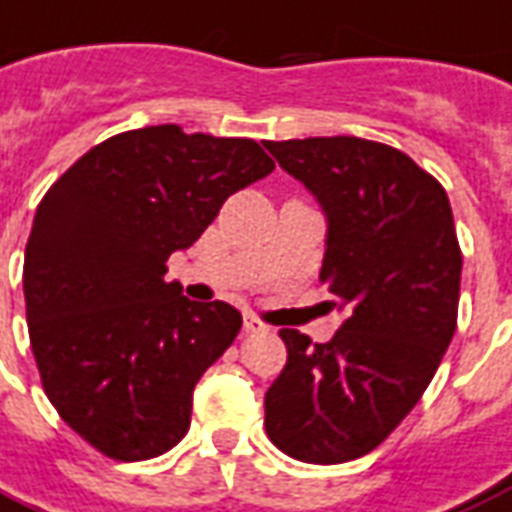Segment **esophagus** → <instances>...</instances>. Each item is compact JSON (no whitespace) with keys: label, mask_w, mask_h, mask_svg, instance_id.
<instances>
[{"label":"esophagus","mask_w":512,"mask_h":512,"mask_svg":"<svg viewBox=\"0 0 512 512\" xmlns=\"http://www.w3.org/2000/svg\"><path fill=\"white\" fill-rule=\"evenodd\" d=\"M242 326H245V332L248 334H256V332H267V326L261 324L256 315H245V321H242Z\"/></svg>","instance_id":"34e87169"}]
</instances>
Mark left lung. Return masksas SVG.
Returning <instances> with one entry per match:
<instances>
[{
    "instance_id": "left-lung-1",
    "label": "left lung",
    "mask_w": 512,
    "mask_h": 512,
    "mask_svg": "<svg viewBox=\"0 0 512 512\" xmlns=\"http://www.w3.org/2000/svg\"><path fill=\"white\" fill-rule=\"evenodd\" d=\"M321 205V280L345 321L329 343L280 329L288 361L264 397L291 459L343 464L416 407L456 332L461 251L445 188L397 148L361 137L264 142Z\"/></svg>"
}]
</instances>
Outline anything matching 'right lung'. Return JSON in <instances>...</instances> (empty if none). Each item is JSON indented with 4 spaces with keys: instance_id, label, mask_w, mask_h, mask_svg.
I'll use <instances>...</instances> for the list:
<instances>
[{
    "instance_id": "add662e5",
    "label": "right lung",
    "mask_w": 512,
    "mask_h": 512,
    "mask_svg": "<svg viewBox=\"0 0 512 512\" xmlns=\"http://www.w3.org/2000/svg\"><path fill=\"white\" fill-rule=\"evenodd\" d=\"M272 169L259 142L161 124L99 142L42 197L23 259L29 337L45 394L96 451L153 459L188 432L194 386L242 315L183 297L167 259Z\"/></svg>"
}]
</instances>
